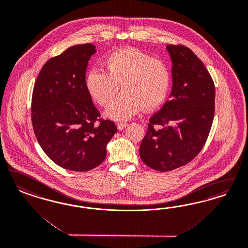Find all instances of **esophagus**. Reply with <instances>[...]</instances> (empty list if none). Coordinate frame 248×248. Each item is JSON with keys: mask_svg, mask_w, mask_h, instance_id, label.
<instances>
[{"mask_svg": "<svg viewBox=\"0 0 248 248\" xmlns=\"http://www.w3.org/2000/svg\"><path fill=\"white\" fill-rule=\"evenodd\" d=\"M128 125L127 123H118L117 124V127L119 130H123V129L126 128Z\"/></svg>", "mask_w": 248, "mask_h": 248, "instance_id": "obj_1", "label": "esophagus"}]
</instances>
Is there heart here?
<instances>
[{"label":"heart","instance_id":"1","mask_svg":"<svg viewBox=\"0 0 248 248\" xmlns=\"http://www.w3.org/2000/svg\"><path fill=\"white\" fill-rule=\"evenodd\" d=\"M103 70L91 69L85 85L91 97L103 107L110 105L119 85L123 91L106 111L114 120H127L144 107L153 110L161 105L170 89L168 64L136 48L111 52L103 63Z\"/></svg>","mask_w":248,"mask_h":248}]
</instances>
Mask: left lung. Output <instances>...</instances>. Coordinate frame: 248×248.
I'll list each match as a JSON object with an SVG mask.
<instances>
[{"instance_id":"left-lung-1","label":"left lung","mask_w":248,"mask_h":248,"mask_svg":"<svg viewBox=\"0 0 248 248\" xmlns=\"http://www.w3.org/2000/svg\"><path fill=\"white\" fill-rule=\"evenodd\" d=\"M172 61L170 100L149 119L139 154L155 170H173L202 149L214 116L215 87L209 71L187 46L168 45Z\"/></svg>"}]
</instances>
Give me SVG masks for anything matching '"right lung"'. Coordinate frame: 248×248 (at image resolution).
<instances>
[{
    "label": "right lung",
    "instance_id": "right-lung-1",
    "mask_svg": "<svg viewBox=\"0 0 248 248\" xmlns=\"http://www.w3.org/2000/svg\"><path fill=\"white\" fill-rule=\"evenodd\" d=\"M95 52L93 44L68 47L45 63L34 82V135L52 161L68 170L84 172L101 165L117 132L112 121L99 119L86 89V69Z\"/></svg>",
    "mask_w": 248,
    "mask_h": 248
}]
</instances>
